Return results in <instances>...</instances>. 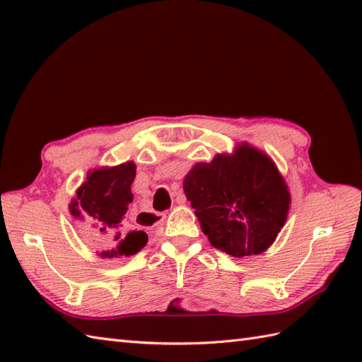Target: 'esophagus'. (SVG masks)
I'll return each mask as SVG.
<instances>
[{
    "mask_svg": "<svg viewBox=\"0 0 362 362\" xmlns=\"http://www.w3.org/2000/svg\"><path fill=\"white\" fill-rule=\"evenodd\" d=\"M185 201H183V199H177V204H183ZM165 216L163 214H158V213H156V211H143L141 214H140V219L143 221V222H146V224H158V222L163 219Z\"/></svg>",
    "mask_w": 362,
    "mask_h": 362,
    "instance_id": "34e87169",
    "label": "esophagus"
}]
</instances>
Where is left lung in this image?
I'll list each match as a JSON object with an SVG mask.
<instances>
[{
	"label": "left lung",
	"instance_id": "obj_1",
	"mask_svg": "<svg viewBox=\"0 0 362 362\" xmlns=\"http://www.w3.org/2000/svg\"><path fill=\"white\" fill-rule=\"evenodd\" d=\"M185 196L213 247L243 258L263 253L288 218L291 196L274 161L247 143L197 163Z\"/></svg>",
	"mask_w": 362,
	"mask_h": 362
}]
</instances>
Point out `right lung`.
<instances>
[{
  "instance_id": "add662e5",
  "label": "right lung",
  "mask_w": 362,
  "mask_h": 362,
  "mask_svg": "<svg viewBox=\"0 0 362 362\" xmlns=\"http://www.w3.org/2000/svg\"><path fill=\"white\" fill-rule=\"evenodd\" d=\"M135 173L134 161L93 169L70 204V213L74 218H87L93 222L99 235L109 238V245L99 253L101 258L135 255L148 243V235L143 230L129 228L124 221L127 205L134 199L130 187Z\"/></svg>"
}]
</instances>
